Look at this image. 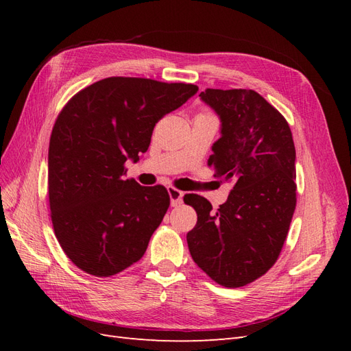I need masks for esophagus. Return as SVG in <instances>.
<instances>
[{
    "instance_id": "1",
    "label": "esophagus",
    "mask_w": 351,
    "mask_h": 351,
    "mask_svg": "<svg viewBox=\"0 0 351 351\" xmlns=\"http://www.w3.org/2000/svg\"><path fill=\"white\" fill-rule=\"evenodd\" d=\"M168 195H169V199H171V206H178L183 204L184 192H182V190H178L171 186V187H168Z\"/></svg>"
}]
</instances>
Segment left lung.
<instances>
[{
  "mask_svg": "<svg viewBox=\"0 0 351 351\" xmlns=\"http://www.w3.org/2000/svg\"><path fill=\"white\" fill-rule=\"evenodd\" d=\"M200 97L222 123L208 165L234 187L217 210L184 195L197 214L187 244L210 280L237 289L267 274L282 250L297 202L295 147L284 115L258 92L206 89Z\"/></svg>",
  "mask_w": 351,
  "mask_h": 351,
  "instance_id": "1",
  "label": "left lung"
}]
</instances>
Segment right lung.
I'll list each match as a JSON object with an SVG mask.
<instances>
[{"label":"right lung","mask_w":351,"mask_h":351,"mask_svg":"<svg viewBox=\"0 0 351 351\" xmlns=\"http://www.w3.org/2000/svg\"><path fill=\"white\" fill-rule=\"evenodd\" d=\"M197 92L192 83L107 77L79 90L60 111L48 151V196L67 258L107 278L141 261L169 208L161 184L125 178L151 143L155 124Z\"/></svg>","instance_id":"right-lung-1"}]
</instances>
